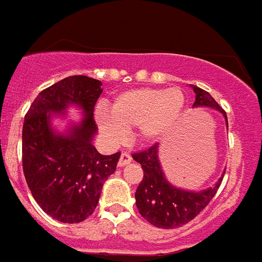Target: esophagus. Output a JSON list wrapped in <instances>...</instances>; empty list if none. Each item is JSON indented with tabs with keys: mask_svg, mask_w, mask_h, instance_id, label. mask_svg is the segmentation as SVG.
<instances>
[{
	"mask_svg": "<svg viewBox=\"0 0 262 262\" xmlns=\"http://www.w3.org/2000/svg\"><path fill=\"white\" fill-rule=\"evenodd\" d=\"M131 161H133V158H131V155H129L128 152H122L118 163L119 167H124V166H127L128 163H131Z\"/></svg>",
	"mask_w": 262,
	"mask_h": 262,
	"instance_id": "esophagus-1",
	"label": "esophagus"
}]
</instances>
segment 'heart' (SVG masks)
Wrapping results in <instances>:
<instances>
[{
	"instance_id": "1",
	"label": "heart",
	"mask_w": 262,
	"mask_h": 262,
	"mask_svg": "<svg viewBox=\"0 0 262 262\" xmlns=\"http://www.w3.org/2000/svg\"><path fill=\"white\" fill-rule=\"evenodd\" d=\"M186 99L177 87L134 88L116 95L110 112L99 111L95 120L111 142L122 140L126 131L142 144L157 143L171 133L185 111Z\"/></svg>"
}]
</instances>
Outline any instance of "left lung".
<instances>
[{
    "mask_svg": "<svg viewBox=\"0 0 262 262\" xmlns=\"http://www.w3.org/2000/svg\"><path fill=\"white\" fill-rule=\"evenodd\" d=\"M195 94L193 107H207L217 110L225 118L228 127V116L211 95L196 85H190ZM134 161L143 168V181L135 193L136 207L144 220L157 228L175 229L195 218L213 200L221 185L222 177L215 185L205 190H186L174 186L167 178L159 161V144H154L148 150L133 155Z\"/></svg>",
    "mask_w": 262,
    "mask_h": 262,
    "instance_id": "1",
    "label": "left lung"
}]
</instances>
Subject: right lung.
Instances as JSON below:
<instances>
[{
	"label": "right lung",
	"mask_w": 262,
	"mask_h": 262,
	"mask_svg": "<svg viewBox=\"0 0 262 262\" xmlns=\"http://www.w3.org/2000/svg\"><path fill=\"white\" fill-rule=\"evenodd\" d=\"M101 81L69 76L41 91L25 115L23 167L32 195L45 213L64 224H77L94 213L103 185L116 170L120 152L101 155L94 146V107ZM82 116L69 119L68 110ZM55 120L64 122L58 127Z\"/></svg>",
	"instance_id": "add662e5"
}]
</instances>
